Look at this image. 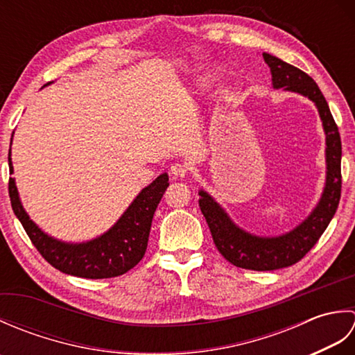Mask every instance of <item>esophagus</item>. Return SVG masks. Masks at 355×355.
<instances>
[{
  "instance_id": "esophagus-1",
  "label": "esophagus",
  "mask_w": 355,
  "mask_h": 355,
  "mask_svg": "<svg viewBox=\"0 0 355 355\" xmlns=\"http://www.w3.org/2000/svg\"><path fill=\"white\" fill-rule=\"evenodd\" d=\"M187 172H189V168H187L186 164H183V163H173L172 166H171V173L173 177H184V175H187Z\"/></svg>"
}]
</instances>
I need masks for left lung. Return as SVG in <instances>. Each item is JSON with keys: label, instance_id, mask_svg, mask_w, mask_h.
I'll return each instance as SVG.
<instances>
[{"label": "left lung", "instance_id": "obj_1", "mask_svg": "<svg viewBox=\"0 0 355 355\" xmlns=\"http://www.w3.org/2000/svg\"><path fill=\"white\" fill-rule=\"evenodd\" d=\"M263 61L270 67L275 88H285L311 99L319 110L327 134V186L320 202L306 220L286 235L277 238L252 236L236 227L227 214L216 205L212 197L201 191L200 209L212 233L214 243L225 259L235 267L270 271L291 267L299 262L318 243L327 230L338 207L342 193V141L338 128L331 114L328 102L313 78L297 67L286 64L276 56L263 53Z\"/></svg>", "mask_w": 355, "mask_h": 355}]
</instances>
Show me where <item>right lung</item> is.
Wrapping results in <instances>:
<instances>
[{
	"instance_id": "1",
	"label": "right lung",
	"mask_w": 355,
	"mask_h": 355,
	"mask_svg": "<svg viewBox=\"0 0 355 355\" xmlns=\"http://www.w3.org/2000/svg\"><path fill=\"white\" fill-rule=\"evenodd\" d=\"M9 169L13 172L9 150ZM168 175L162 173L132 201L122 218L101 238L84 244H65L37 229L22 209L15 180L9 178V197L15 215L36 250L56 270L85 279H107L126 273L145 256L154 212L160 202Z\"/></svg>"
}]
</instances>
